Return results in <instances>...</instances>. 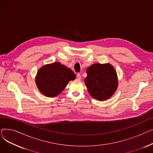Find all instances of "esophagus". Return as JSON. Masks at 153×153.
Returning <instances> with one entry per match:
<instances>
[{"label": "esophagus", "mask_w": 153, "mask_h": 153, "mask_svg": "<svg viewBox=\"0 0 153 153\" xmlns=\"http://www.w3.org/2000/svg\"><path fill=\"white\" fill-rule=\"evenodd\" d=\"M77 79H79V80H81V74H77Z\"/></svg>", "instance_id": "1"}]
</instances>
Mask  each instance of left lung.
<instances>
[{"mask_svg":"<svg viewBox=\"0 0 153 153\" xmlns=\"http://www.w3.org/2000/svg\"><path fill=\"white\" fill-rule=\"evenodd\" d=\"M84 79L88 92L93 98L104 101L110 98L117 89V72L110 63H95L87 69Z\"/></svg>","mask_w":153,"mask_h":153,"instance_id":"1","label":"left lung"}]
</instances>
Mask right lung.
Returning <instances> with one entry per match:
<instances>
[{
  "instance_id": "obj_1",
  "label": "right lung",
  "mask_w": 153,
  "mask_h": 153,
  "mask_svg": "<svg viewBox=\"0 0 153 153\" xmlns=\"http://www.w3.org/2000/svg\"><path fill=\"white\" fill-rule=\"evenodd\" d=\"M76 75L72 71L59 62L45 64L37 72L35 82L38 90L48 97L58 95Z\"/></svg>"
}]
</instances>
